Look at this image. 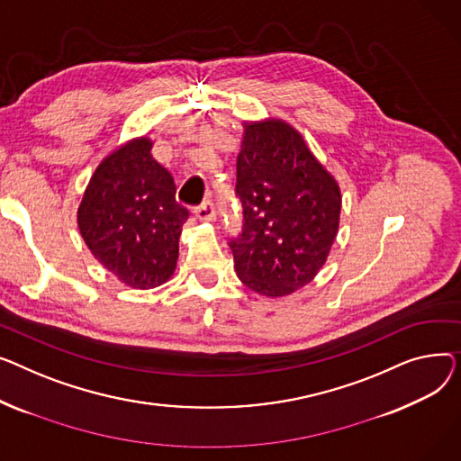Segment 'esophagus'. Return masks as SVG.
Segmentation results:
<instances>
[{"label": "esophagus", "instance_id": "34e87169", "mask_svg": "<svg viewBox=\"0 0 461 461\" xmlns=\"http://www.w3.org/2000/svg\"><path fill=\"white\" fill-rule=\"evenodd\" d=\"M195 218L201 221H213L215 220V206L212 201H204L203 204L194 208Z\"/></svg>", "mask_w": 461, "mask_h": 461}]
</instances>
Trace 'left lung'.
<instances>
[{
    "label": "left lung",
    "instance_id": "1",
    "mask_svg": "<svg viewBox=\"0 0 461 461\" xmlns=\"http://www.w3.org/2000/svg\"><path fill=\"white\" fill-rule=\"evenodd\" d=\"M243 229L229 246L240 281L266 297L311 283L326 264L340 221V187L281 119L243 122L236 161Z\"/></svg>",
    "mask_w": 461,
    "mask_h": 461
}]
</instances>
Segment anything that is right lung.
<instances>
[{
    "instance_id": "add662e5",
    "label": "right lung",
    "mask_w": 461,
    "mask_h": 461,
    "mask_svg": "<svg viewBox=\"0 0 461 461\" xmlns=\"http://www.w3.org/2000/svg\"><path fill=\"white\" fill-rule=\"evenodd\" d=\"M152 141L135 138L95 169L77 208L79 234L93 257L131 288L164 285L178 260L189 212L176 203L171 173L152 158Z\"/></svg>"
}]
</instances>
